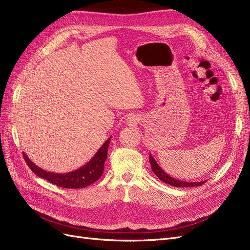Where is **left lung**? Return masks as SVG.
<instances>
[{"label":"left lung","instance_id":"left-lung-1","mask_svg":"<svg viewBox=\"0 0 250 250\" xmlns=\"http://www.w3.org/2000/svg\"><path fill=\"white\" fill-rule=\"evenodd\" d=\"M149 162L151 164V169H152L153 173L155 175L160 178L164 183L168 184L170 186L173 187H177V188H188V187H197V186H201L203 185L206 181H200V183H188V181H181L178 180L176 178L171 177L169 174L166 173L161 167L160 165L156 163V161L154 160V157L152 155H149Z\"/></svg>","mask_w":250,"mask_h":250}]
</instances>
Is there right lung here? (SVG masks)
<instances>
[{
	"instance_id": "obj_1",
	"label": "right lung",
	"mask_w": 250,
	"mask_h": 250,
	"mask_svg": "<svg viewBox=\"0 0 250 250\" xmlns=\"http://www.w3.org/2000/svg\"><path fill=\"white\" fill-rule=\"evenodd\" d=\"M110 139L111 137L105 141L99 150L97 151V153L93 156L92 160L87 162L84 166H82L81 168L77 170L67 173H54L43 170L31 162V160H29V157L25 154V152H22V154H24L25 161L29 166V168L32 170V172H34L35 175L46 179L58 187L65 188H80L94 184L95 181L101 177L104 170V163L107 157Z\"/></svg>"
}]
</instances>
